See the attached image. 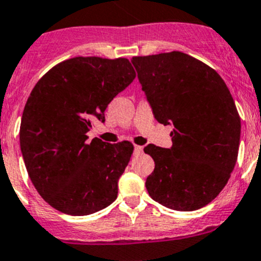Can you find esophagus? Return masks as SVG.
<instances>
[{
    "instance_id": "esophagus-1",
    "label": "esophagus",
    "mask_w": 261,
    "mask_h": 261,
    "mask_svg": "<svg viewBox=\"0 0 261 261\" xmlns=\"http://www.w3.org/2000/svg\"><path fill=\"white\" fill-rule=\"evenodd\" d=\"M143 146H140V145H135V149H134V153L135 154H140V153H143Z\"/></svg>"
}]
</instances>
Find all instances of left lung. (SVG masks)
<instances>
[{"label": "left lung", "mask_w": 261, "mask_h": 261, "mask_svg": "<svg viewBox=\"0 0 261 261\" xmlns=\"http://www.w3.org/2000/svg\"><path fill=\"white\" fill-rule=\"evenodd\" d=\"M133 63L154 117L173 123L172 148L149 144L155 168L145 186L153 200L191 212L213 201L237 162L241 118L218 72L186 53L135 56Z\"/></svg>", "instance_id": "left-lung-1"}]
</instances>
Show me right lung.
Returning a JSON list of instances; mask_svg holds the SVG:
<instances>
[{
  "mask_svg": "<svg viewBox=\"0 0 261 261\" xmlns=\"http://www.w3.org/2000/svg\"><path fill=\"white\" fill-rule=\"evenodd\" d=\"M127 58L74 57L57 63L33 88L20 125L28 174L52 208L88 216L117 199L130 162V141L88 143L93 120L105 121L111 100L135 79Z\"/></svg>",
  "mask_w": 261,
  "mask_h": 261,
  "instance_id": "obj_1",
  "label": "right lung"
}]
</instances>
